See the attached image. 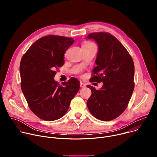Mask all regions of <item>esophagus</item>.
Here are the masks:
<instances>
[{"mask_svg": "<svg viewBox=\"0 0 157 157\" xmlns=\"http://www.w3.org/2000/svg\"><path fill=\"white\" fill-rule=\"evenodd\" d=\"M86 84H84V83H83V82H80V87H86Z\"/></svg>", "mask_w": 157, "mask_h": 157, "instance_id": "1", "label": "esophagus"}]
</instances>
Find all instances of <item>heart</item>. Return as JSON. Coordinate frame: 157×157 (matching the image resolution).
Listing matches in <instances>:
<instances>
[{
  "label": "heart",
  "mask_w": 157,
  "mask_h": 157,
  "mask_svg": "<svg viewBox=\"0 0 157 157\" xmlns=\"http://www.w3.org/2000/svg\"><path fill=\"white\" fill-rule=\"evenodd\" d=\"M93 44H94L93 43H91V42L86 41V42H84L82 47H84V46H90V45H93Z\"/></svg>",
  "instance_id": "heart-1"
}]
</instances>
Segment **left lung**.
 Returning a JSON list of instances; mask_svg holds the SVG:
<instances>
[{
  "instance_id": "8db88e82",
  "label": "left lung",
  "mask_w": 157,
  "mask_h": 157,
  "mask_svg": "<svg viewBox=\"0 0 157 157\" xmlns=\"http://www.w3.org/2000/svg\"><path fill=\"white\" fill-rule=\"evenodd\" d=\"M87 39L94 40L98 45L97 66L90 80L103 82L99 90L87 86L92 91L87 107L98 119L109 121L122 114L128 105L134 89V64L125 48L110 33H92Z\"/></svg>"
}]
</instances>
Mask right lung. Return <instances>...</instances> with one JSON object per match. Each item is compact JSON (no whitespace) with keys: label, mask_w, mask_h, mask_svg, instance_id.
<instances>
[{"label":"right lung","mask_w":157,"mask_h":157,"mask_svg":"<svg viewBox=\"0 0 157 157\" xmlns=\"http://www.w3.org/2000/svg\"><path fill=\"white\" fill-rule=\"evenodd\" d=\"M72 38L48 35L32 44L22 57L21 89L29 106L39 118L53 121L62 117L79 89V81L71 78L60 86L55 81V68L64 64V55Z\"/></svg>","instance_id":"right-lung-1"}]
</instances>
